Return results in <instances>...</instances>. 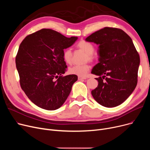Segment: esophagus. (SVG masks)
Listing matches in <instances>:
<instances>
[{
  "label": "esophagus",
  "mask_w": 150,
  "mask_h": 150,
  "mask_svg": "<svg viewBox=\"0 0 150 150\" xmlns=\"http://www.w3.org/2000/svg\"><path fill=\"white\" fill-rule=\"evenodd\" d=\"M78 80H86V78L83 77V76H78Z\"/></svg>",
  "instance_id": "obj_1"
}]
</instances>
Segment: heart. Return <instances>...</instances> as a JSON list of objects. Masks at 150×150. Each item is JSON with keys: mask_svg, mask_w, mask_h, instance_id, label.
<instances>
[{"mask_svg": "<svg viewBox=\"0 0 150 150\" xmlns=\"http://www.w3.org/2000/svg\"><path fill=\"white\" fill-rule=\"evenodd\" d=\"M77 48L81 50L86 54V60L92 61L93 60V56L92 53L94 51L93 45L86 41H81L76 45ZM62 57L64 61L67 64H71L72 62V52L70 49H65L63 52ZM89 70L88 65H75L69 69V72L71 74L79 76H84Z\"/></svg>", "mask_w": 150, "mask_h": 150, "instance_id": "b5f03b06", "label": "heart"}]
</instances>
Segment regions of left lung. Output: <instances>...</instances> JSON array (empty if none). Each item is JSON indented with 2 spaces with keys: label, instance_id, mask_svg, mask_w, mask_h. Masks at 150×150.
Masks as SVG:
<instances>
[{
  "label": "left lung",
  "instance_id": "obj_1",
  "mask_svg": "<svg viewBox=\"0 0 150 150\" xmlns=\"http://www.w3.org/2000/svg\"><path fill=\"white\" fill-rule=\"evenodd\" d=\"M98 45L99 62L92 70L99 76L91 93L100 105L113 108L123 103L137 83L140 57L131 38L121 29L105 27L86 38Z\"/></svg>",
  "mask_w": 150,
  "mask_h": 150
}]
</instances>
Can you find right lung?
I'll return each instance as SVG.
<instances>
[{
  "label": "right lung",
  "instance_id": "1",
  "mask_svg": "<svg viewBox=\"0 0 150 150\" xmlns=\"http://www.w3.org/2000/svg\"><path fill=\"white\" fill-rule=\"evenodd\" d=\"M77 39L43 28L28 35L21 43L16 57L21 87L38 107L53 111L67 98L78 76L62 75L67 67L62 54Z\"/></svg>",
  "mask_w": 150,
  "mask_h": 150
}]
</instances>
